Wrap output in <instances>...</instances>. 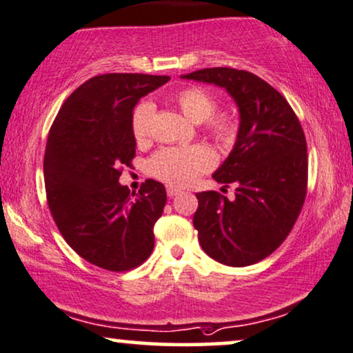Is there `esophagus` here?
<instances>
[{
	"label": "esophagus",
	"instance_id": "34e87169",
	"mask_svg": "<svg viewBox=\"0 0 353 353\" xmlns=\"http://www.w3.org/2000/svg\"><path fill=\"white\" fill-rule=\"evenodd\" d=\"M180 188H176V186H172V185H168L167 186V194H168V196L170 198H173V196H176V194L178 193H180Z\"/></svg>",
	"mask_w": 353,
	"mask_h": 353
}]
</instances>
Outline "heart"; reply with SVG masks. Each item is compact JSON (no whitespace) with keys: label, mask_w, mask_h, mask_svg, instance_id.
Here are the masks:
<instances>
[{"label":"heart","mask_w":353,"mask_h":353,"mask_svg":"<svg viewBox=\"0 0 353 353\" xmlns=\"http://www.w3.org/2000/svg\"><path fill=\"white\" fill-rule=\"evenodd\" d=\"M175 103L191 123L204 124V130L221 149L234 145L239 136V117L232 111L216 112L219 101L211 91L201 86H186L175 94ZM154 117V104L139 103L130 117V129L137 143L150 137V124ZM214 167V155L204 145L167 147L159 150L149 160V172L159 180L175 186L193 183L201 173Z\"/></svg>","instance_id":"heart-1"}]
</instances>
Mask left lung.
Wrapping results in <instances>:
<instances>
[{"mask_svg":"<svg viewBox=\"0 0 353 353\" xmlns=\"http://www.w3.org/2000/svg\"><path fill=\"white\" fill-rule=\"evenodd\" d=\"M181 78L225 88L241 114L236 145L212 175L224 188L236 186V196L196 193L198 241L211 259L229 267L260 262L288 237L306 198L301 124L288 101L250 72L216 67Z\"/></svg>","mask_w":353,"mask_h":353,"instance_id":"obj_1","label":"left lung"}]
</instances>
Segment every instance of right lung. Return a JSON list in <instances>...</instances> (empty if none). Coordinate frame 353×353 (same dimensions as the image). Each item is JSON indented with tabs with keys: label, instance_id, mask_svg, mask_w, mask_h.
<instances>
[{
	"label": "right lung",
	"instance_id": "add662e5",
	"mask_svg": "<svg viewBox=\"0 0 353 353\" xmlns=\"http://www.w3.org/2000/svg\"><path fill=\"white\" fill-rule=\"evenodd\" d=\"M168 80L142 73L90 78L65 99L50 128L43 180L52 217L68 245L99 268L128 272L154 250L165 186L145 180L130 193L119 176L136 157L134 108Z\"/></svg>",
	"mask_w": 353,
	"mask_h": 353
}]
</instances>
